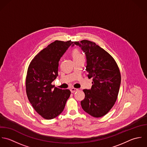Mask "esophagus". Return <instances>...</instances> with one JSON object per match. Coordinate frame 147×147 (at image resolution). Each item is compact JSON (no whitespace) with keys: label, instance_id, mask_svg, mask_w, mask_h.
<instances>
[{"label":"esophagus","instance_id":"1","mask_svg":"<svg viewBox=\"0 0 147 147\" xmlns=\"http://www.w3.org/2000/svg\"><path fill=\"white\" fill-rule=\"evenodd\" d=\"M78 90V88H70V91H71V93H74V92H75L77 91Z\"/></svg>","mask_w":147,"mask_h":147}]
</instances>
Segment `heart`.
<instances>
[{
  "mask_svg": "<svg viewBox=\"0 0 147 147\" xmlns=\"http://www.w3.org/2000/svg\"><path fill=\"white\" fill-rule=\"evenodd\" d=\"M72 56H73V59H79V58L84 57L82 53L78 49L74 50L72 52Z\"/></svg>",
  "mask_w": 147,
  "mask_h": 147,
  "instance_id": "obj_1",
  "label": "heart"
}]
</instances>
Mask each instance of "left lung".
<instances>
[{
  "instance_id": "1",
  "label": "left lung",
  "mask_w": 147,
  "mask_h": 147,
  "mask_svg": "<svg viewBox=\"0 0 147 147\" xmlns=\"http://www.w3.org/2000/svg\"><path fill=\"white\" fill-rule=\"evenodd\" d=\"M86 57V70L92 78L91 89H84L85 99L81 102L83 110L95 117H103L114 105L119 93L121 76L117 63L106 51L92 41L74 42ZM74 46V45H73Z\"/></svg>"
}]
</instances>
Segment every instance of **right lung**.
<instances>
[{
  "label": "right lung",
  "instance_id": "add662e5",
  "mask_svg": "<svg viewBox=\"0 0 147 147\" xmlns=\"http://www.w3.org/2000/svg\"><path fill=\"white\" fill-rule=\"evenodd\" d=\"M73 42L56 40L40 51L29 65L27 95L36 111L45 119L59 116L70 95L69 90L55 88L52 82L58 76L59 59Z\"/></svg>",
  "mask_w": 147,
  "mask_h": 147
}]
</instances>
